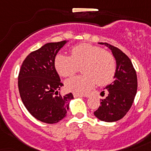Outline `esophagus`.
I'll return each instance as SVG.
<instances>
[{"label":"esophagus","instance_id":"obj_1","mask_svg":"<svg viewBox=\"0 0 151 151\" xmlns=\"http://www.w3.org/2000/svg\"><path fill=\"white\" fill-rule=\"evenodd\" d=\"M73 97L74 98H78V97H87L86 95H81V94H78V93H73Z\"/></svg>","mask_w":151,"mask_h":151}]
</instances>
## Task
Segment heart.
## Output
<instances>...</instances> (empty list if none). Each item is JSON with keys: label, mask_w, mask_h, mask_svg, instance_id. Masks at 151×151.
Listing matches in <instances>:
<instances>
[{"label": "heart", "mask_w": 151, "mask_h": 151, "mask_svg": "<svg viewBox=\"0 0 151 151\" xmlns=\"http://www.w3.org/2000/svg\"><path fill=\"white\" fill-rule=\"evenodd\" d=\"M55 68L63 78H70L81 67L82 74L67 80L66 88L72 92H88L96 83L105 85L113 80L116 72V59L103 48L89 43H81L70 50V56L58 54L55 58Z\"/></svg>", "instance_id": "b5f03b06"}]
</instances>
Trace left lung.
Masks as SVG:
<instances>
[{
    "mask_svg": "<svg viewBox=\"0 0 151 151\" xmlns=\"http://www.w3.org/2000/svg\"><path fill=\"white\" fill-rule=\"evenodd\" d=\"M99 44L111 50L116 60V72L114 81L105 88L107 97L101 99V105L94 114L104 122H116L123 118L133 105L137 91V73L130 59L119 49L107 42Z\"/></svg>",
    "mask_w": 151,
    "mask_h": 151,
    "instance_id": "1",
    "label": "left lung"
}]
</instances>
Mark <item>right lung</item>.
I'll return each instance as SVG.
<instances>
[{
  "instance_id": "1",
  "label": "right lung",
  "mask_w": 151,
  "mask_h": 151,
  "mask_svg": "<svg viewBox=\"0 0 151 151\" xmlns=\"http://www.w3.org/2000/svg\"><path fill=\"white\" fill-rule=\"evenodd\" d=\"M66 41L45 44L23 61L18 73V90L23 104L33 117L52 124L67 115L72 93L62 96L63 86L55 68V57Z\"/></svg>"
}]
</instances>
